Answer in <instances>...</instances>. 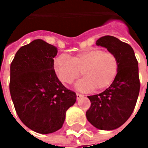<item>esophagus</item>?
<instances>
[{"mask_svg": "<svg viewBox=\"0 0 148 148\" xmlns=\"http://www.w3.org/2000/svg\"><path fill=\"white\" fill-rule=\"evenodd\" d=\"M76 95H77V100H79L80 98H81L82 97H84L83 95H81V94H80V93H78V92H77Z\"/></svg>", "mask_w": 148, "mask_h": 148, "instance_id": "1", "label": "esophagus"}]
</instances>
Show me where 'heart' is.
<instances>
[{"instance_id":"obj_1","label":"heart","mask_w":148,"mask_h":148,"mask_svg":"<svg viewBox=\"0 0 148 148\" xmlns=\"http://www.w3.org/2000/svg\"><path fill=\"white\" fill-rule=\"evenodd\" d=\"M54 70L63 83L71 84L81 76L77 83L83 90H103L111 84L119 71V60L114 52L94 47L80 52L73 58L62 53L54 60Z\"/></svg>"}]
</instances>
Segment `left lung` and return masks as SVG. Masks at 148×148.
Listing matches in <instances>:
<instances>
[{
	"label": "left lung",
	"mask_w": 148,
	"mask_h": 148,
	"mask_svg": "<svg viewBox=\"0 0 148 148\" xmlns=\"http://www.w3.org/2000/svg\"><path fill=\"white\" fill-rule=\"evenodd\" d=\"M96 45L117 55L119 71L109 88L99 95L88 96L91 104L86 117L100 130H114L127 121L135 108L140 88L138 62L133 48L115 37H101Z\"/></svg>",
	"instance_id": "1"
}]
</instances>
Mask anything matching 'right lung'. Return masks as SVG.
I'll return each instance as SVG.
<instances>
[{
  "instance_id": "add662e5",
  "label": "right lung",
  "mask_w": 148,
  "mask_h": 148,
  "mask_svg": "<svg viewBox=\"0 0 148 148\" xmlns=\"http://www.w3.org/2000/svg\"><path fill=\"white\" fill-rule=\"evenodd\" d=\"M58 48L38 39L20 48L10 64V93L18 117L27 127L50 134L62 127L74 105V91L65 88L53 69Z\"/></svg>"
}]
</instances>
